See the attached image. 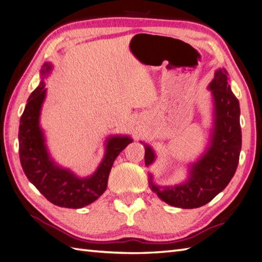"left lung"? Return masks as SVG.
Returning a JSON list of instances; mask_svg holds the SVG:
<instances>
[{"label":"left lung","mask_w":262,"mask_h":262,"mask_svg":"<svg viewBox=\"0 0 262 262\" xmlns=\"http://www.w3.org/2000/svg\"><path fill=\"white\" fill-rule=\"evenodd\" d=\"M208 89L213 100V125L210 141L200 159L187 167V178L175 185H159L149 173V186L164 202L182 209H195L209 203L227 187L236 171L241 150L239 100L231 91L228 71L214 72ZM142 143V142H141ZM145 146V165L150 166L156 154Z\"/></svg>","instance_id":"1"}]
</instances>
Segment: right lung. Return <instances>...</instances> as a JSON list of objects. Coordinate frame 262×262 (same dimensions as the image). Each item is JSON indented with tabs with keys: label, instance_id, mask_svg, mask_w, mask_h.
<instances>
[{
	"label": "right lung",
	"instance_id": "right-lung-1",
	"mask_svg": "<svg viewBox=\"0 0 262 262\" xmlns=\"http://www.w3.org/2000/svg\"><path fill=\"white\" fill-rule=\"evenodd\" d=\"M52 64L46 62L40 71L42 80L30 95L20 119L19 154L24 174L40 193L54 205L80 209L89 205L106 191L108 176L116 157L133 142L129 136L114 135L106 139L105 155L96 171L79 178L69 168L52 160L47 148L43 130L40 127L41 108L47 88L43 79L50 74Z\"/></svg>",
	"mask_w": 262,
	"mask_h": 262
}]
</instances>
